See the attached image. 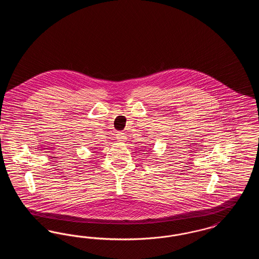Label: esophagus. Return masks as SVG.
I'll use <instances>...</instances> for the list:
<instances>
[{"label": "esophagus", "instance_id": "esophagus-1", "mask_svg": "<svg viewBox=\"0 0 259 259\" xmlns=\"http://www.w3.org/2000/svg\"><path fill=\"white\" fill-rule=\"evenodd\" d=\"M116 139H117V141L118 142H125V140H126V136L122 132H117V134H116Z\"/></svg>", "mask_w": 259, "mask_h": 259}]
</instances>
